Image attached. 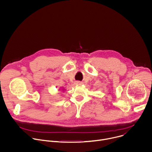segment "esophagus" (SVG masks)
<instances>
[{
    "mask_svg": "<svg viewBox=\"0 0 152 152\" xmlns=\"http://www.w3.org/2000/svg\"><path fill=\"white\" fill-rule=\"evenodd\" d=\"M76 83H77V84H81L82 83H81V82H80V81H77V82H76Z\"/></svg>",
    "mask_w": 152,
    "mask_h": 152,
    "instance_id": "34e87169",
    "label": "esophagus"
}]
</instances>
